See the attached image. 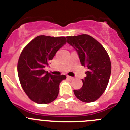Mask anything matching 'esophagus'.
<instances>
[{
	"label": "esophagus",
	"instance_id": "34e87169",
	"mask_svg": "<svg viewBox=\"0 0 130 130\" xmlns=\"http://www.w3.org/2000/svg\"><path fill=\"white\" fill-rule=\"evenodd\" d=\"M67 77L68 78V79H70V80H73V79H74V78L73 77H71V76H68V75L67 76Z\"/></svg>",
	"mask_w": 130,
	"mask_h": 130
}]
</instances>
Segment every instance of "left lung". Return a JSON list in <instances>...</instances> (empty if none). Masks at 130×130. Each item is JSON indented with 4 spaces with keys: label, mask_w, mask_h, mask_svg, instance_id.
<instances>
[{
    "label": "left lung",
    "mask_w": 130,
    "mask_h": 130,
    "mask_svg": "<svg viewBox=\"0 0 130 130\" xmlns=\"http://www.w3.org/2000/svg\"><path fill=\"white\" fill-rule=\"evenodd\" d=\"M67 42L79 55L81 65L87 67V77L82 79L83 87L73 92L83 102L97 100L104 92L109 81L111 63L104 47L90 36L81 34L67 36Z\"/></svg>",
    "instance_id": "left-lung-1"
}]
</instances>
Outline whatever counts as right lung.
Returning a JSON list of instances; mask_svg holds the SVG:
<instances>
[{
    "label": "right lung",
    "instance_id": "1",
    "mask_svg": "<svg viewBox=\"0 0 130 130\" xmlns=\"http://www.w3.org/2000/svg\"><path fill=\"white\" fill-rule=\"evenodd\" d=\"M66 38L38 36L26 45L19 56L18 73L23 89L33 102L49 104L57 98L59 85L66 75H54L45 70Z\"/></svg>",
    "mask_w": 130,
    "mask_h": 130
}]
</instances>
